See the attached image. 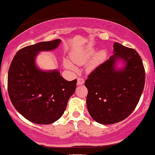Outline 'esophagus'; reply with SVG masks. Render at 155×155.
<instances>
[{"instance_id": "esophagus-1", "label": "esophagus", "mask_w": 155, "mask_h": 155, "mask_svg": "<svg viewBox=\"0 0 155 155\" xmlns=\"http://www.w3.org/2000/svg\"><path fill=\"white\" fill-rule=\"evenodd\" d=\"M84 83V80L82 78H78L77 79V85H81Z\"/></svg>"}]
</instances>
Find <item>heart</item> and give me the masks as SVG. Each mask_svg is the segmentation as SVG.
I'll return each mask as SVG.
<instances>
[{
  "mask_svg": "<svg viewBox=\"0 0 155 155\" xmlns=\"http://www.w3.org/2000/svg\"><path fill=\"white\" fill-rule=\"evenodd\" d=\"M95 49L91 47L86 48L85 49H84L82 51H80L79 52H76L74 54H72V60L74 63L79 65H84L87 63L89 60L91 58V57L95 54ZM106 57V51L105 50H101L98 52H97L95 54V56L93 57L91 61L87 65V68L88 71H92L95 70V69L100 64L102 63L103 61L105 60ZM64 65L66 68L69 69L71 71H76V67L73 65L71 62L69 61L68 60H64Z\"/></svg>",
  "mask_w": 155,
  "mask_h": 155,
  "instance_id": "heart-1",
  "label": "heart"
}]
</instances>
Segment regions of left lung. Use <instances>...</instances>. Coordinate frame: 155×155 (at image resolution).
<instances>
[{
    "instance_id": "8db88e82",
    "label": "left lung",
    "mask_w": 155,
    "mask_h": 155,
    "mask_svg": "<svg viewBox=\"0 0 155 155\" xmlns=\"http://www.w3.org/2000/svg\"><path fill=\"white\" fill-rule=\"evenodd\" d=\"M113 48L114 54L85 81L87 110L92 118L102 124L127 118L136 107L145 84L144 67L138 53L117 42Z\"/></svg>"
}]
</instances>
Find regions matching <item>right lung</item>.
I'll use <instances>...</instances> for the list:
<instances>
[{
  "label": "right lung",
  "mask_w": 155,
  "mask_h": 155,
  "mask_svg": "<svg viewBox=\"0 0 155 155\" xmlns=\"http://www.w3.org/2000/svg\"><path fill=\"white\" fill-rule=\"evenodd\" d=\"M60 43V39H55L22 48L10 65V100L21 115L35 124H51L59 120L75 92L77 80L67 81L57 69L44 71L36 65L39 52L54 50Z\"/></svg>",
  "instance_id": "add662e5"
}]
</instances>
